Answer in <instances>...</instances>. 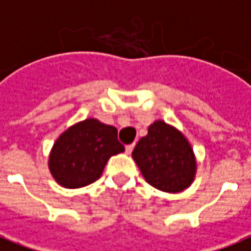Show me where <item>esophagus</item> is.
Segmentation results:
<instances>
[{
	"instance_id": "esophagus-1",
	"label": "esophagus",
	"mask_w": 251,
	"mask_h": 251,
	"mask_svg": "<svg viewBox=\"0 0 251 251\" xmlns=\"http://www.w3.org/2000/svg\"><path fill=\"white\" fill-rule=\"evenodd\" d=\"M133 148H134V144H130V145H126V147H125L126 153H127V154H130L131 151H133Z\"/></svg>"
}]
</instances>
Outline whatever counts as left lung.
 I'll return each mask as SVG.
<instances>
[{"instance_id": "8db88e82", "label": "left lung", "mask_w": 251, "mask_h": 251, "mask_svg": "<svg viewBox=\"0 0 251 251\" xmlns=\"http://www.w3.org/2000/svg\"><path fill=\"white\" fill-rule=\"evenodd\" d=\"M131 157L147 183L168 194L181 192L194 183L198 164L194 149L175 126L157 120L137 142Z\"/></svg>"}]
</instances>
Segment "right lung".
<instances>
[{
    "mask_svg": "<svg viewBox=\"0 0 251 251\" xmlns=\"http://www.w3.org/2000/svg\"><path fill=\"white\" fill-rule=\"evenodd\" d=\"M118 130L97 118L76 122L63 131L53 144L48 168L57 184L82 188L102 176L111 156L125 152Z\"/></svg>",
    "mask_w": 251,
    "mask_h": 251,
    "instance_id": "right-lung-1",
    "label": "right lung"
}]
</instances>
